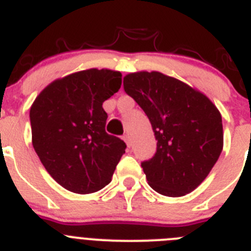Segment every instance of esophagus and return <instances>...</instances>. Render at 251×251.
<instances>
[{"label":"esophagus","mask_w":251,"mask_h":251,"mask_svg":"<svg viewBox=\"0 0 251 251\" xmlns=\"http://www.w3.org/2000/svg\"><path fill=\"white\" fill-rule=\"evenodd\" d=\"M123 139H124V142L127 143L128 147H130V137H129V134H128V133L123 134Z\"/></svg>","instance_id":"1"}]
</instances>
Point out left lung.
Listing matches in <instances>:
<instances>
[{"mask_svg":"<svg viewBox=\"0 0 251 251\" xmlns=\"http://www.w3.org/2000/svg\"><path fill=\"white\" fill-rule=\"evenodd\" d=\"M123 86L157 139L154 156L141 163L151 187L170 197L194 191L223 151L220 112L202 93L158 72L126 75Z\"/></svg>","mask_w":251,"mask_h":251,"instance_id":"left-lung-1","label":"left lung"}]
</instances>
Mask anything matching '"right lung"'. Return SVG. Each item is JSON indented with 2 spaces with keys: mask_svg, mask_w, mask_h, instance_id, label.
Masks as SVG:
<instances>
[{
  "mask_svg": "<svg viewBox=\"0 0 251 251\" xmlns=\"http://www.w3.org/2000/svg\"><path fill=\"white\" fill-rule=\"evenodd\" d=\"M122 85V74L89 69L57 79L30 109L32 146L59 185L92 194L112 181L126 143L105 132L103 103Z\"/></svg>",
  "mask_w": 251,
  "mask_h": 251,
  "instance_id": "add662e5",
  "label": "right lung"
}]
</instances>
